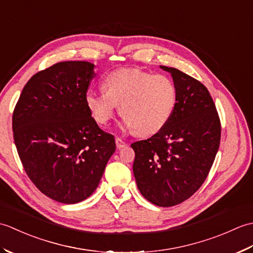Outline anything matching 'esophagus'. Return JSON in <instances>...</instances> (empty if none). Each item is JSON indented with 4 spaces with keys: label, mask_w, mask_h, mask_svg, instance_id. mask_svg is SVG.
Listing matches in <instances>:
<instances>
[{
    "label": "esophagus",
    "mask_w": 253,
    "mask_h": 253,
    "mask_svg": "<svg viewBox=\"0 0 253 253\" xmlns=\"http://www.w3.org/2000/svg\"><path fill=\"white\" fill-rule=\"evenodd\" d=\"M115 142H116V147L117 149H122V148H125L126 147V142L122 140L120 137H116L115 138Z\"/></svg>",
    "instance_id": "obj_1"
}]
</instances>
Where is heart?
<instances>
[{"mask_svg": "<svg viewBox=\"0 0 253 253\" xmlns=\"http://www.w3.org/2000/svg\"><path fill=\"white\" fill-rule=\"evenodd\" d=\"M85 104L99 125L107 124L120 105L124 127L149 136L162 130L170 121L177 104V89L164 75L120 69L105 77L103 91H88Z\"/></svg>", "mask_w": 253, "mask_h": 253, "instance_id": "1", "label": "heart"}]
</instances>
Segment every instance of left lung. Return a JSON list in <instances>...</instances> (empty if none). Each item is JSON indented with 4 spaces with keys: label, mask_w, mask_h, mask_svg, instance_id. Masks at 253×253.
Listing matches in <instances>:
<instances>
[{
    "label": "left lung",
    "mask_w": 253,
    "mask_h": 253,
    "mask_svg": "<svg viewBox=\"0 0 253 253\" xmlns=\"http://www.w3.org/2000/svg\"><path fill=\"white\" fill-rule=\"evenodd\" d=\"M173 77L175 112L162 130L133 142L132 170L139 191L159 207L187 200L206 180L221 140V123L204 85L179 69L160 66Z\"/></svg>",
    "instance_id": "8db88e82"
}]
</instances>
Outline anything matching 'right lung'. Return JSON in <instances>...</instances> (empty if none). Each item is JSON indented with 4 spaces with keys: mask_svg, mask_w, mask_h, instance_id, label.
<instances>
[{
    "mask_svg": "<svg viewBox=\"0 0 253 253\" xmlns=\"http://www.w3.org/2000/svg\"><path fill=\"white\" fill-rule=\"evenodd\" d=\"M95 76L89 62L69 61L34 75L13 113L14 141L30 180L46 197L74 204L92 195L115 152L85 104Z\"/></svg>",
    "mask_w": 253,
    "mask_h": 253,
    "instance_id": "right-lung-1",
    "label": "right lung"
}]
</instances>
